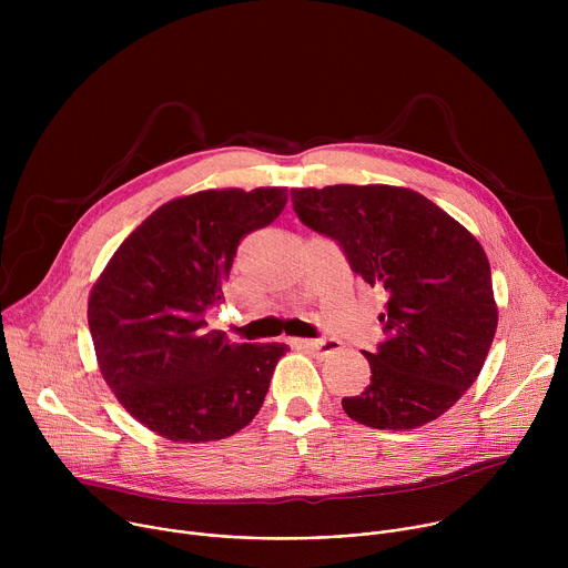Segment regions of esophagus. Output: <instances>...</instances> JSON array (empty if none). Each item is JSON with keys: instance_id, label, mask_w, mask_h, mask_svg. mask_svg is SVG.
I'll return each mask as SVG.
<instances>
[{"instance_id": "34e87169", "label": "esophagus", "mask_w": 568, "mask_h": 568, "mask_svg": "<svg viewBox=\"0 0 568 568\" xmlns=\"http://www.w3.org/2000/svg\"><path fill=\"white\" fill-rule=\"evenodd\" d=\"M290 344H292L294 348L312 351V353H318V355H333V353H339V351H342V342H337V339H318V342H312V339H292Z\"/></svg>"}]
</instances>
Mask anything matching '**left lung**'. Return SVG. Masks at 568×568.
Listing matches in <instances>:
<instances>
[{"label":"left lung","instance_id":"8db88e82","mask_svg":"<svg viewBox=\"0 0 568 568\" xmlns=\"http://www.w3.org/2000/svg\"><path fill=\"white\" fill-rule=\"evenodd\" d=\"M298 220L339 242L388 301L371 384L342 407L373 429H416L460 399L493 346L499 310L478 240L425 195L386 184L292 189Z\"/></svg>","mask_w":568,"mask_h":568}]
</instances>
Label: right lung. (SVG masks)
<instances>
[{"instance_id":"right-lung-1","label":"right lung","mask_w":568,"mask_h":568,"mask_svg":"<svg viewBox=\"0 0 568 568\" xmlns=\"http://www.w3.org/2000/svg\"><path fill=\"white\" fill-rule=\"evenodd\" d=\"M285 186L211 189L161 204L92 287L90 333L123 409L175 443L233 436L261 412L285 344H229L204 312L224 301L240 240L272 224Z\"/></svg>"}]
</instances>
